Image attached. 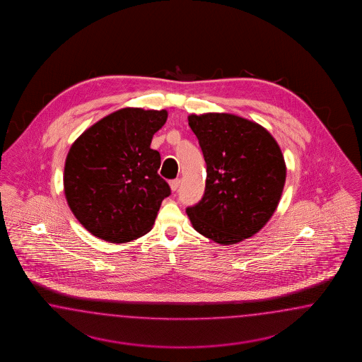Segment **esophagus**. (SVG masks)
Returning a JSON list of instances; mask_svg holds the SVG:
<instances>
[{
  "label": "esophagus",
  "instance_id": "esophagus-1",
  "mask_svg": "<svg viewBox=\"0 0 362 362\" xmlns=\"http://www.w3.org/2000/svg\"><path fill=\"white\" fill-rule=\"evenodd\" d=\"M179 186H180V180H179V179H174V180L170 182V187H171V189H173L174 192L179 188Z\"/></svg>",
  "mask_w": 362,
  "mask_h": 362
}]
</instances>
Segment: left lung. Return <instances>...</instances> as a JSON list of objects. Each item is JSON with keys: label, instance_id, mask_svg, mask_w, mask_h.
Instances as JSON below:
<instances>
[{"label": "left lung", "instance_id": "left-lung-1", "mask_svg": "<svg viewBox=\"0 0 362 362\" xmlns=\"http://www.w3.org/2000/svg\"><path fill=\"white\" fill-rule=\"evenodd\" d=\"M207 165L202 200L186 209L192 227L219 244H236L272 218L286 176L284 156L260 126L227 112L191 114Z\"/></svg>", "mask_w": 362, "mask_h": 362}]
</instances>
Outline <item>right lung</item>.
I'll list each match as a JSON object with an SVG mask.
<instances>
[{
  "label": "right lung",
  "instance_id": "add662e5",
  "mask_svg": "<svg viewBox=\"0 0 362 362\" xmlns=\"http://www.w3.org/2000/svg\"><path fill=\"white\" fill-rule=\"evenodd\" d=\"M165 110L126 107L88 127L66 156L67 204L102 240L127 243L146 235L170 186L158 174L160 153L150 147Z\"/></svg>",
  "mask_w": 362,
  "mask_h": 362
}]
</instances>
